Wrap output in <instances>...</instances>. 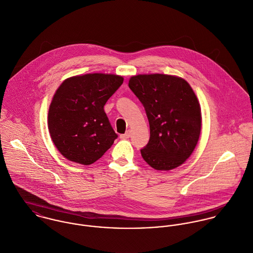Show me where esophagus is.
Here are the masks:
<instances>
[{
    "instance_id": "esophagus-1",
    "label": "esophagus",
    "mask_w": 253,
    "mask_h": 253,
    "mask_svg": "<svg viewBox=\"0 0 253 253\" xmlns=\"http://www.w3.org/2000/svg\"><path fill=\"white\" fill-rule=\"evenodd\" d=\"M130 134H131V131L128 129L125 134H121V135H120V137H121V138H123V139H126V138H129Z\"/></svg>"
}]
</instances>
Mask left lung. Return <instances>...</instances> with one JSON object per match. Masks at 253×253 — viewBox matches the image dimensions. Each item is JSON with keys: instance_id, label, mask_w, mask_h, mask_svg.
<instances>
[{"instance_id": "8db88e82", "label": "left lung", "mask_w": 253, "mask_h": 253, "mask_svg": "<svg viewBox=\"0 0 253 253\" xmlns=\"http://www.w3.org/2000/svg\"><path fill=\"white\" fill-rule=\"evenodd\" d=\"M128 86L144 106L150 139L141 149L145 162L157 170H170L192 155L202 129L197 95L187 81L165 74L132 76Z\"/></svg>"}]
</instances>
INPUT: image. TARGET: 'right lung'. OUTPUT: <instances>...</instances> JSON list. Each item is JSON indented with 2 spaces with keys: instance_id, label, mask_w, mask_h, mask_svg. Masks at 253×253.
<instances>
[{
  "instance_id": "1",
  "label": "right lung",
  "mask_w": 253,
  "mask_h": 253,
  "mask_svg": "<svg viewBox=\"0 0 253 253\" xmlns=\"http://www.w3.org/2000/svg\"><path fill=\"white\" fill-rule=\"evenodd\" d=\"M123 82L119 75L93 73L70 77L56 89L47 127L53 144L67 160L88 166L113 145L118 135L104 105Z\"/></svg>"
}]
</instances>
